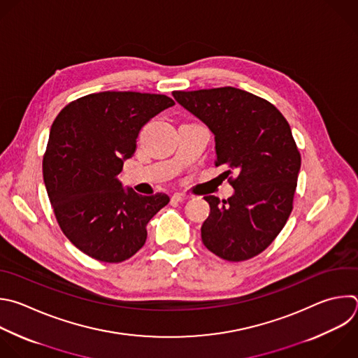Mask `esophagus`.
<instances>
[{
    "instance_id": "esophagus-1",
    "label": "esophagus",
    "mask_w": 358,
    "mask_h": 358,
    "mask_svg": "<svg viewBox=\"0 0 358 358\" xmlns=\"http://www.w3.org/2000/svg\"><path fill=\"white\" fill-rule=\"evenodd\" d=\"M171 199H173L174 202H182V201L187 199V195H184V194H181V192H176V194L171 196Z\"/></svg>"
}]
</instances>
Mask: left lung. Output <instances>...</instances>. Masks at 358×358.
<instances>
[{
	"mask_svg": "<svg viewBox=\"0 0 358 358\" xmlns=\"http://www.w3.org/2000/svg\"><path fill=\"white\" fill-rule=\"evenodd\" d=\"M174 99L215 136V166L233 174L230 198L203 196L210 212L201 227L205 248L227 262L266 250L289 217L301 155L282 113L234 87L173 91Z\"/></svg>",
	"mask_w": 358,
	"mask_h": 358,
	"instance_id": "1",
	"label": "left lung"
}]
</instances>
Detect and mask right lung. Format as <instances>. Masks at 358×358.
<instances>
[{"label":"right lung","mask_w":358,"mask_h":358,"mask_svg":"<svg viewBox=\"0 0 358 358\" xmlns=\"http://www.w3.org/2000/svg\"><path fill=\"white\" fill-rule=\"evenodd\" d=\"M176 102L160 94L103 91L66 105L50 129L43 180L67 239L87 256L121 263L146 242V224L169 203L117 180L141 129Z\"/></svg>","instance_id":"1"}]
</instances>
